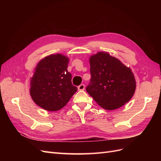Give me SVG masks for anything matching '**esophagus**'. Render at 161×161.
I'll return each instance as SVG.
<instances>
[{"instance_id":"esophagus-1","label":"esophagus","mask_w":161,"mask_h":161,"mask_svg":"<svg viewBox=\"0 0 161 161\" xmlns=\"http://www.w3.org/2000/svg\"><path fill=\"white\" fill-rule=\"evenodd\" d=\"M85 88V86L83 84H81L80 85L78 86V89H79V91H83Z\"/></svg>"}]
</instances>
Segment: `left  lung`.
<instances>
[{"label": "left lung", "mask_w": 161, "mask_h": 161, "mask_svg": "<svg viewBox=\"0 0 161 161\" xmlns=\"http://www.w3.org/2000/svg\"><path fill=\"white\" fill-rule=\"evenodd\" d=\"M91 79L86 91L101 108L118 109L134 94L136 80L130 68L107 52L89 58Z\"/></svg>", "instance_id": "8db88e82"}]
</instances>
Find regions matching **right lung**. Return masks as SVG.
<instances>
[{"label":"right lung","mask_w":161,"mask_h":161,"mask_svg":"<svg viewBox=\"0 0 161 161\" xmlns=\"http://www.w3.org/2000/svg\"><path fill=\"white\" fill-rule=\"evenodd\" d=\"M69 62V58L57 53L38 62L31 79L30 95L40 108L50 111L60 110L77 91L67 70Z\"/></svg>","instance_id":"right-lung-1"}]
</instances>
